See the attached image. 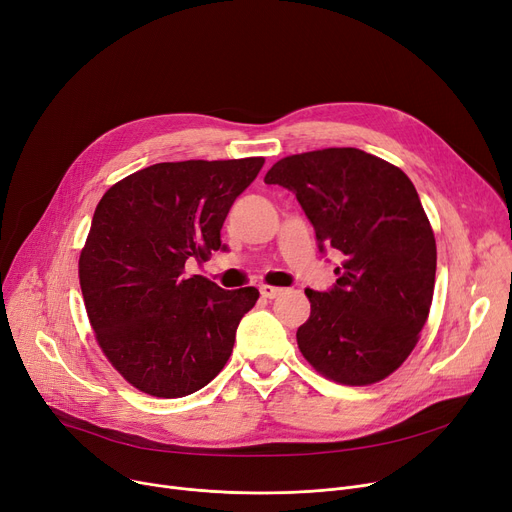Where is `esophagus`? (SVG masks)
Segmentation results:
<instances>
[{
  "label": "esophagus",
  "mask_w": 512,
  "mask_h": 512,
  "mask_svg": "<svg viewBox=\"0 0 512 512\" xmlns=\"http://www.w3.org/2000/svg\"><path fill=\"white\" fill-rule=\"evenodd\" d=\"M259 293H261V297H265V299H276L278 295H282V288L270 286V284H261V286H259Z\"/></svg>",
  "instance_id": "1"
}]
</instances>
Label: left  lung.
<instances>
[{"mask_svg": "<svg viewBox=\"0 0 512 512\" xmlns=\"http://www.w3.org/2000/svg\"><path fill=\"white\" fill-rule=\"evenodd\" d=\"M263 182L297 196L320 253L343 255L332 288H305L303 358L343 385L383 381L414 349L433 301L435 236L414 184L360 148L293 154Z\"/></svg>", "mask_w": 512, "mask_h": 512, "instance_id": "8db88e82", "label": "left lung"}]
</instances>
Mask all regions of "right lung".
<instances>
[{
    "mask_svg": "<svg viewBox=\"0 0 512 512\" xmlns=\"http://www.w3.org/2000/svg\"><path fill=\"white\" fill-rule=\"evenodd\" d=\"M261 157L157 163L110 188L79 257L96 339L133 387L184 397L226 366L259 291H224L186 263L226 251L221 226L263 167Z\"/></svg>",
    "mask_w": 512,
    "mask_h": 512,
    "instance_id": "right-lung-1",
    "label": "right lung"
}]
</instances>
